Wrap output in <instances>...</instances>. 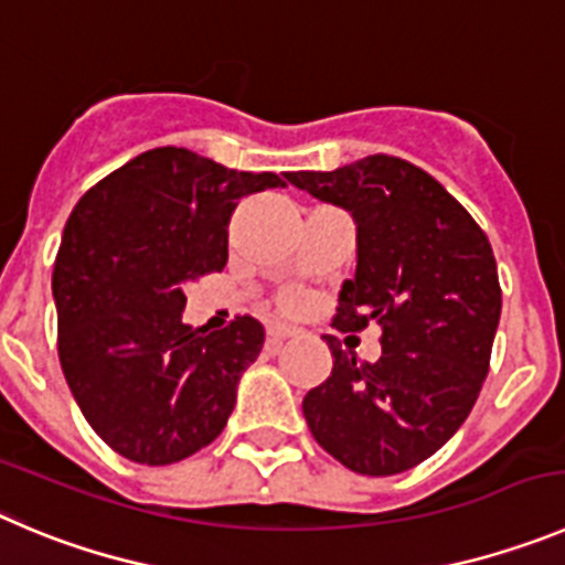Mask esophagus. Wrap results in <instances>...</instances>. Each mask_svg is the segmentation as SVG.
<instances>
[{"mask_svg":"<svg viewBox=\"0 0 565 565\" xmlns=\"http://www.w3.org/2000/svg\"><path fill=\"white\" fill-rule=\"evenodd\" d=\"M295 334H298V329H292V326H284V323H270V326H267V340L276 342V345H281V342L292 340Z\"/></svg>","mask_w":565,"mask_h":565,"instance_id":"1","label":"esophagus"}]
</instances>
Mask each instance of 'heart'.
<instances>
[{"mask_svg": "<svg viewBox=\"0 0 565 565\" xmlns=\"http://www.w3.org/2000/svg\"><path fill=\"white\" fill-rule=\"evenodd\" d=\"M281 307L287 309V312H298V309H303V307H307V295H303V292H298V289H292V292H287V295H284Z\"/></svg>", "mask_w": 565, "mask_h": 565, "instance_id": "heart-1", "label": "heart"}]
</instances>
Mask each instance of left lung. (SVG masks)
Segmentation results:
<instances>
[{"label":"left lung","instance_id":"left-lung-1","mask_svg":"<svg viewBox=\"0 0 565 565\" xmlns=\"http://www.w3.org/2000/svg\"><path fill=\"white\" fill-rule=\"evenodd\" d=\"M292 186L356 223V273L334 326L382 329L379 362L326 334L334 367L303 398L315 440L367 477L402 473L435 455L473 409L502 315L488 236L415 163L367 156L331 172H287Z\"/></svg>","mask_w":565,"mask_h":565}]
</instances>
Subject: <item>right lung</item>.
Wrapping results in <instances>:
<instances>
[{
	"instance_id": "add662e5",
	"label": "right lung",
	"mask_w": 565,
	"mask_h": 565,
	"mask_svg": "<svg viewBox=\"0 0 565 565\" xmlns=\"http://www.w3.org/2000/svg\"><path fill=\"white\" fill-rule=\"evenodd\" d=\"M278 186L276 172L156 147L68 214L52 273L57 356L92 429L128 460L181 462L228 424L265 329L247 315L211 334L192 329L183 287L225 267L236 203Z\"/></svg>"
}]
</instances>
